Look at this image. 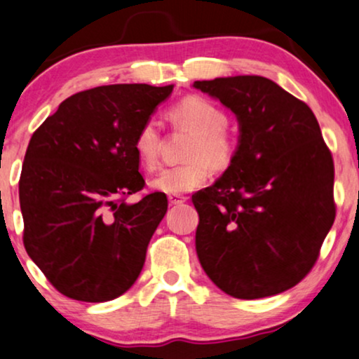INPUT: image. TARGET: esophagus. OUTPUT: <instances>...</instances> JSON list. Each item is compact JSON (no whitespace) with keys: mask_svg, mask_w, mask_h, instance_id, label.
I'll return each mask as SVG.
<instances>
[{"mask_svg":"<svg viewBox=\"0 0 359 359\" xmlns=\"http://www.w3.org/2000/svg\"><path fill=\"white\" fill-rule=\"evenodd\" d=\"M167 198H169L170 205H179V203H184L185 201H187V197H184V195H180V194H169L167 195Z\"/></svg>","mask_w":359,"mask_h":359,"instance_id":"34e87169","label":"esophagus"}]
</instances>
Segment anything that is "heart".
<instances>
[{
	"label": "heart",
	"instance_id": "heart-1",
	"mask_svg": "<svg viewBox=\"0 0 359 359\" xmlns=\"http://www.w3.org/2000/svg\"><path fill=\"white\" fill-rule=\"evenodd\" d=\"M169 117L177 129L192 134L185 149L184 164L167 167L151 180V187L164 194H185L202 187L215 170L232 165L237 154V140L226 129L229 116L215 102L202 96H187L174 104ZM162 147L161 130L154 121H147L137 130L134 152L140 165L154 170L158 165Z\"/></svg>",
	"mask_w": 359,
	"mask_h": 359
}]
</instances>
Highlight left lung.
<instances>
[{
  "label": "left lung",
  "mask_w": 359,
  "mask_h": 359,
  "mask_svg": "<svg viewBox=\"0 0 359 359\" xmlns=\"http://www.w3.org/2000/svg\"><path fill=\"white\" fill-rule=\"evenodd\" d=\"M237 116L232 165L192 195L195 248L222 292L273 297L305 278L334 222V167L315 114L262 76L195 81Z\"/></svg>",
  "instance_id": "1"
}]
</instances>
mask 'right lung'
<instances>
[{
    "label": "right lung",
    "mask_w": 359,
    "mask_h": 359,
    "mask_svg": "<svg viewBox=\"0 0 359 359\" xmlns=\"http://www.w3.org/2000/svg\"><path fill=\"white\" fill-rule=\"evenodd\" d=\"M174 84H111L59 104L29 140L20 179L22 242L72 300H114L134 285L167 212L162 192L137 203L144 179L134 139Z\"/></svg>",
    "instance_id": "add662e5"
}]
</instances>
